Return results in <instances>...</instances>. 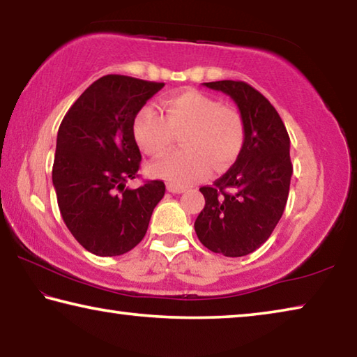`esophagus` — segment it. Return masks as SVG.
<instances>
[{
  "instance_id": "esophagus-1",
  "label": "esophagus",
  "mask_w": 357,
  "mask_h": 357,
  "mask_svg": "<svg viewBox=\"0 0 357 357\" xmlns=\"http://www.w3.org/2000/svg\"><path fill=\"white\" fill-rule=\"evenodd\" d=\"M167 189H168V192H172V193H183L185 189H184V187H178V185H168L167 187Z\"/></svg>"
}]
</instances>
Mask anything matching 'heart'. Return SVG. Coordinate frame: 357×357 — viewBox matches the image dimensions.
Instances as JSON below:
<instances>
[{"label": "heart", "instance_id": "1", "mask_svg": "<svg viewBox=\"0 0 357 357\" xmlns=\"http://www.w3.org/2000/svg\"><path fill=\"white\" fill-rule=\"evenodd\" d=\"M165 116L144 105L134 119V137L144 153L164 155L174 132H183L185 149L151 165V173L172 185L184 187L206 176L211 168L225 170L238 159L244 144V124L239 113L211 96L187 89L162 100Z\"/></svg>", "mask_w": 357, "mask_h": 357}]
</instances>
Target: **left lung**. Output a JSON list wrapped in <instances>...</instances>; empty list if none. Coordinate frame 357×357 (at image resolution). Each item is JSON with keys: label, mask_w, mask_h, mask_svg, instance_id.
Here are the masks:
<instances>
[{"label": "left lung", "mask_w": 357, "mask_h": 357, "mask_svg": "<svg viewBox=\"0 0 357 357\" xmlns=\"http://www.w3.org/2000/svg\"><path fill=\"white\" fill-rule=\"evenodd\" d=\"M203 84L236 102L244 144L223 176L200 187L204 208L195 220V233L211 252L244 257L268 241L285 211L293 174L289 137L273 104L249 83Z\"/></svg>", "instance_id": "1"}]
</instances>
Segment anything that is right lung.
Masks as SVG:
<instances>
[{
    "instance_id": "1",
    "label": "right lung",
    "mask_w": 357,
    "mask_h": 357,
    "mask_svg": "<svg viewBox=\"0 0 357 357\" xmlns=\"http://www.w3.org/2000/svg\"><path fill=\"white\" fill-rule=\"evenodd\" d=\"M165 83L104 75L84 89L59 126L52 179L66 227L88 252L116 257L146 234L164 181L135 179L142 154L134 137L140 108Z\"/></svg>"
}]
</instances>
